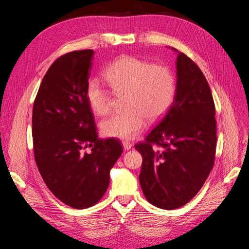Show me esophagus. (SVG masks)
Masks as SVG:
<instances>
[{
  "label": "esophagus",
  "mask_w": 249,
  "mask_h": 249,
  "mask_svg": "<svg viewBox=\"0 0 249 249\" xmlns=\"http://www.w3.org/2000/svg\"><path fill=\"white\" fill-rule=\"evenodd\" d=\"M132 146H133V144H132L131 142H129V141H123V147H124L125 150L131 149Z\"/></svg>",
  "instance_id": "esophagus-1"
}]
</instances>
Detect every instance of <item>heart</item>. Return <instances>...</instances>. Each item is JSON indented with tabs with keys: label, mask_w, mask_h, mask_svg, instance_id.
Masks as SVG:
<instances>
[{
	"label": "heart",
	"mask_w": 249,
	"mask_h": 249,
	"mask_svg": "<svg viewBox=\"0 0 249 249\" xmlns=\"http://www.w3.org/2000/svg\"><path fill=\"white\" fill-rule=\"evenodd\" d=\"M103 75L116 94L126 93L123 112L116 113L101 124L107 137L132 139L146 125L161 118L171 108L176 96V77L164 65L152 64L132 55H122L105 69ZM86 98L99 116L111 111L109 90L97 78L87 84Z\"/></svg>",
	"instance_id": "b5f03b06"
}]
</instances>
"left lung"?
Returning <instances> with one entry per match:
<instances>
[{
	"label": "left lung",
	"mask_w": 249,
	"mask_h": 249,
	"mask_svg": "<svg viewBox=\"0 0 249 249\" xmlns=\"http://www.w3.org/2000/svg\"><path fill=\"white\" fill-rule=\"evenodd\" d=\"M177 89L171 108L144 141L139 181L153 206L174 210L189 203L211 173L216 152L215 104L200 68L179 52Z\"/></svg>",
	"instance_id": "left-lung-1"
}]
</instances>
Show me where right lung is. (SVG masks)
<instances>
[{
	"mask_svg": "<svg viewBox=\"0 0 249 249\" xmlns=\"http://www.w3.org/2000/svg\"><path fill=\"white\" fill-rule=\"evenodd\" d=\"M93 55L94 50L85 49L58 57L46 71L33 105L38 171L50 192L74 209L91 207L102 199L111 168L123 152L119 140L98 138L86 98Z\"/></svg>",
	"mask_w": 249,
	"mask_h": 249,
	"instance_id": "1",
	"label": "right lung"
}]
</instances>
